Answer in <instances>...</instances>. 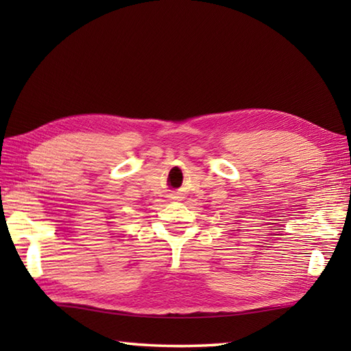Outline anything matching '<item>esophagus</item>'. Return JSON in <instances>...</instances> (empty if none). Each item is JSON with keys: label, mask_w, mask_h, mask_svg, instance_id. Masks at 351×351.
Returning a JSON list of instances; mask_svg holds the SVG:
<instances>
[{"label": "esophagus", "mask_w": 351, "mask_h": 351, "mask_svg": "<svg viewBox=\"0 0 351 351\" xmlns=\"http://www.w3.org/2000/svg\"><path fill=\"white\" fill-rule=\"evenodd\" d=\"M180 193H173V195H170V199H173V200H180Z\"/></svg>", "instance_id": "1"}]
</instances>
